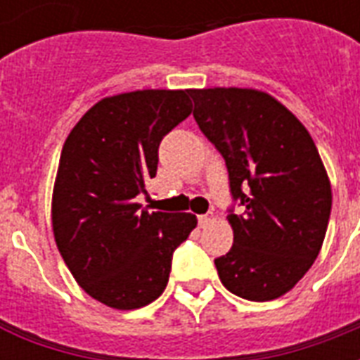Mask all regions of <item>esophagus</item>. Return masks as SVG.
<instances>
[{"label":"esophagus","mask_w":360,"mask_h":360,"mask_svg":"<svg viewBox=\"0 0 360 360\" xmlns=\"http://www.w3.org/2000/svg\"><path fill=\"white\" fill-rule=\"evenodd\" d=\"M212 220H214V214H212V212H207V214H199V217H198V222H199V226H201V228H205L207 224H211Z\"/></svg>","instance_id":"esophagus-1"}]
</instances>
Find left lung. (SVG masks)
<instances>
[{"label":"left lung","instance_id":"obj_1","mask_svg":"<svg viewBox=\"0 0 360 360\" xmlns=\"http://www.w3.org/2000/svg\"><path fill=\"white\" fill-rule=\"evenodd\" d=\"M199 130L226 162L234 245L214 259L220 282L249 301H272L319 257L332 188L311 134L274 97L248 88L190 90Z\"/></svg>","mask_w":360,"mask_h":360}]
</instances>
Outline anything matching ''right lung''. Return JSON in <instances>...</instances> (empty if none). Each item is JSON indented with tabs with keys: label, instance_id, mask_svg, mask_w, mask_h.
Instances as JSON below:
<instances>
[{
	"label": "right lung",
	"instance_id": "add662e5",
	"mask_svg": "<svg viewBox=\"0 0 360 360\" xmlns=\"http://www.w3.org/2000/svg\"><path fill=\"white\" fill-rule=\"evenodd\" d=\"M190 112V90L119 94L94 105L65 140L51 201L55 243L103 305L130 311L159 297L174 249L198 224L190 212L138 203L157 174L159 143Z\"/></svg>",
	"mask_w": 360,
	"mask_h": 360
}]
</instances>
